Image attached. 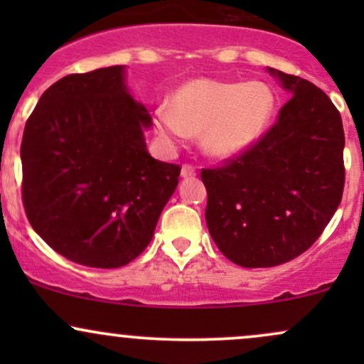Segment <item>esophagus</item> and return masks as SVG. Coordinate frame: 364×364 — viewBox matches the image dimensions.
Returning <instances> with one entry per match:
<instances>
[{
  "label": "esophagus",
  "instance_id": "1",
  "mask_svg": "<svg viewBox=\"0 0 364 364\" xmlns=\"http://www.w3.org/2000/svg\"><path fill=\"white\" fill-rule=\"evenodd\" d=\"M195 174H196V168H195V166H191V164H183V168H181V176H183V178L195 176Z\"/></svg>",
  "mask_w": 364,
  "mask_h": 364
}]
</instances>
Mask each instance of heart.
<instances>
[{"instance_id":"heart-1","label":"heart","mask_w":364,"mask_h":364,"mask_svg":"<svg viewBox=\"0 0 364 364\" xmlns=\"http://www.w3.org/2000/svg\"><path fill=\"white\" fill-rule=\"evenodd\" d=\"M274 107V92L263 82L196 78L174 92L171 106L159 104L154 127L169 145L188 133H200V145L207 154L231 157L260 139Z\"/></svg>"}]
</instances>
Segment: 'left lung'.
<instances>
[{"mask_svg":"<svg viewBox=\"0 0 364 364\" xmlns=\"http://www.w3.org/2000/svg\"><path fill=\"white\" fill-rule=\"evenodd\" d=\"M292 97L260 140L224 166L202 169L208 232L246 269L275 267L318 240L344 191V128L318 87L269 68Z\"/></svg>","mask_w":364,"mask_h":364,"instance_id":"8db88e82","label":"left lung"}]
</instances>
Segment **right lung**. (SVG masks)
Returning <instances> with one entry per match:
<instances>
[{
	"label": "right lung",
	"mask_w": 364,
	"mask_h": 364,
	"mask_svg": "<svg viewBox=\"0 0 364 364\" xmlns=\"http://www.w3.org/2000/svg\"><path fill=\"white\" fill-rule=\"evenodd\" d=\"M150 124L124 66L66 75L41 95L20 147L22 200L54 252L118 269L147 248L181 173L149 154Z\"/></svg>",
	"instance_id": "add662e5"
}]
</instances>
